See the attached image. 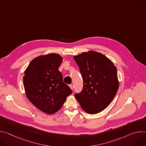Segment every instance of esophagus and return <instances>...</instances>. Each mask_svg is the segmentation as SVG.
<instances>
[{
	"label": "esophagus",
	"mask_w": 146,
	"mask_h": 146,
	"mask_svg": "<svg viewBox=\"0 0 146 146\" xmlns=\"http://www.w3.org/2000/svg\"><path fill=\"white\" fill-rule=\"evenodd\" d=\"M69 87H70V88H71V90H73V85L70 84V85H69Z\"/></svg>",
	"instance_id": "1"
}]
</instances>
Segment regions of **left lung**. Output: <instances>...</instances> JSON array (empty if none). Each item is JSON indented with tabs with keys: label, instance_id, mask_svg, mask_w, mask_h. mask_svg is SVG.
I'll return each mask as SVG.
<instances>
[{
	"label": "left lung",
	"instance_id": "1",
	"mask_svg": "<svg viewBox=\"0 0 146 146\" xmlns=\"http://www.w3.org/2000/svg\"><path fill=\"white\" fill-rule=\"evenodd\" d=\"M83 79V88L74 95L82 110L90 114L105 110L119 87L115 66L105 55L95 51L74 56Z\"/></svg>",
	"mask_w": 146,
	"mask_h": 146
}]
</instances>
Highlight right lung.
Masks as SVG:
<instances>
[{
  "label": "right lung",
  "instance_id": "right-lung-1",
  "mask_svg": "<svg viewBox=\"0 0 146 146\" xmlns=\"http://www.w3.org/2000/svg\"><path fill=\"white\" fill-rule=\"evenodd\" d=\"M63 58L55 53L34 58L24 72L27 97L38 109L48 114L57 112L72 93L58 70Z\"/></svg>",
  "mask_w": 146,
  "mask_h": 146
}]
</instances>
